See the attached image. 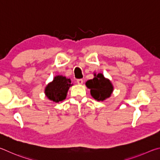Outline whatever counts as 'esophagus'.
Returning a JSON list of instances; mask_svg holds the SVG:
<instances>
[{
  "mask_svg": "<svg viewBox=\"0 0 160 160\" xmlns=\"http://www.w3.org/2000/svg\"><path fill=\"white\" fill-rule=\"evenodd\" d=\"M83 82V79H82V78H79V79H77V83H78V84H79V85L82 84Z\"/></svg>",
  "mask_w": 160,
  "mask_h": 160,
  "instance_id": "34e87169",
  "label": "esophagus"
}]
</instances>
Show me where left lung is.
<instances>
[{
	"mask_svg": "<svg viewBox=\"0 0 160 160\" xmlns=\"http://www.w3.org/2000/svg\"><path fill=\"white\" fill-rule=\"evenodd\" d=\"M93 79L86 82V85L91 89V94L98 101H102L111 96L113 91V86L110 80L104 77L102 74H95Z\"/></svg>",
	"mask_w": 160,
	"mask_h": 160,
	"instance_id": "1",
	"label": "left lung"
}]
</instances>
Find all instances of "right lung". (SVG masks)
Returning <instances> with one entry per match:
<instances>
[{
  "label": "right lung",
  "mask_w": 160,
  "mask_h": 160,
  "mask_svg": "<svg viewBox=\"0 0 160 160\" xmlns=\"http://www.w3.org/2000/svg\"><path fill=\"white\" fill-rule=\"evenodd\" d=\"M71 84V80L62 76H57L45 89L46 96L53 102H58L65 99L67 91Z\"/></svg>",
  "instance_id": "add662e5"
}]
</instances>
